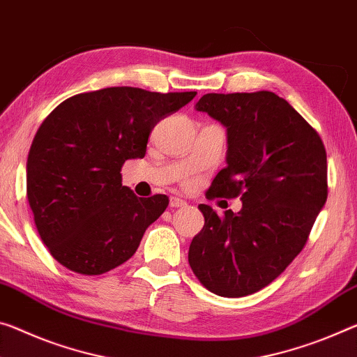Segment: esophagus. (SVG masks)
I'll list each match as a JSON object with an SVG mask.
<instances>
[{
  "label": "esophagus",
  "mask_w": 357,
  "mask_h": 357,
  "mask_svg": "<svg viewBox=\"0 0 357 357\" xmlns=\"http://www.w3.org/2000/svg\"><path fill=\"white\" fill-rule=\"evenodd\" d=\"M169 206L172 208L185 206V202L183 199H179V197H172V199H169Z\"/></svg>",
  "instance_id": "obj_1"
}]
</instances>
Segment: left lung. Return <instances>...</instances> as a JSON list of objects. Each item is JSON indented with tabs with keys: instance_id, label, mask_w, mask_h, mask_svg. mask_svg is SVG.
Masks as SVG:
<instances>
[{
	"instance_id": "8db88e82",
	"label": "left lung",
	"mask_w": 357,
	"mask_h": 357,
	"mask_svg": "<svg viewBox=\"0 0 357 357\" xmlns=\"http://www.w3.org/2000/svg\"><path fill=\"white\" fill-rule=\"evenodd\" d=\"M227 128V167L206 199L240 197L222 218L199 205L205 225L189 248L197 278L220 297L268 286L303 250L327 200V155L318 132L273 92L206 93L195 105Z\"/></svg>"
}]
</instances>
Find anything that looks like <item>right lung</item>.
<instances>
[{
	"label": "right lung",
	"mask_w": 357,
	"mask_h": 357,
	"mask_svg": "<svg viewBox=\"0 0 357 357\" xmlns=\"http://www.w3.org/2000/svg\"><path fill=\"white\" fill-rule=\"evenodd\" d=\"M195 95L107 87L75 95L44 119L28 152L26 197L56 262L92 276L137 252L169 200L135 195L122 185V165L143 158L157 122Z\"/></svg>",
	"instance_id": "1"
}]
</instances>
